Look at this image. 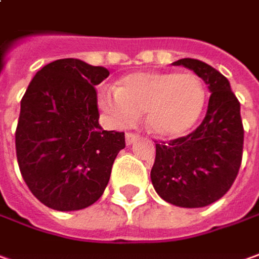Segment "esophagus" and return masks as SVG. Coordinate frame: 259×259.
I'll return each mask as SVG.
<instances>
[{
    "mask_svg": "<svg viewBox=\"0 0 259 259\" xmlns=\"http://www.w3.org/2000/svg\"><path fill=\"white\" fill-rule=\"evenodd\" d=\"M137 140H138V134H134V133H126L125 134L126 145H131V144H134V142H135Z\"/></svg>",
    "mask_w": 259,
    "mask_h": 259,
    "instance_id": "esophagus-1",
    "label": "esophagus"
}]
</instances>
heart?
<instances>
[{
  "label": "heart",
  "instance_id": "1",
  "mask_svg": "<svg viewBox=\"0 0 259 259\" xmlns=\"http://www.w3.org/2000/svg\"><path fill=\"white\" fill-rule=\"evenodd\" d=\"M206 89L193 73L138 72L117 83L115 92H103L99 107L112 125L128 126L145 112L149 133L174 140L186 135L206 106Z\"/></svg>",
  "mask_w": 259,
  "mask_h": 259
}]
</instances>
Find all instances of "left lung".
Here are the masks:
<instances>
[{"instance_id":"obj_1","label":"left lung","mask_w":259,"mask_h":259,"mask_svg":"<svg viewBox=\"0 0 259 259\" xmlns=\"http://www.w3.org/2000/svg\"><path fill=\"white\" fill-rule=\"evenodd\" d=\"M210 90L206 117L193 133L156 144L151 181L160 197L179 207H204L233 186L242 159L240 101L219 70L197 59H181Z\"/></svg>"}]
</instances>
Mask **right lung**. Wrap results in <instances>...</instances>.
Returning <instances> with one entry per match:
<instances>
[{
    "mask_svg": "<svg viewBox=\"0 0 259 259\" xmlns=\"http://www.w3.org/2000/svg\"><path fill=\"white\" fill-rule=\"evenodd\" d=\"M108 74L101 66L59 59L35 74L21 100L19 170L32 194L53 210H81L99 200L125 148L124 133L99 124L94 85Z\"/></svg>",
    "mask_w": 259,
    "mask_h": 259,
    "instance_id": "1",
    "label": "right lung"
}]
</instances>
